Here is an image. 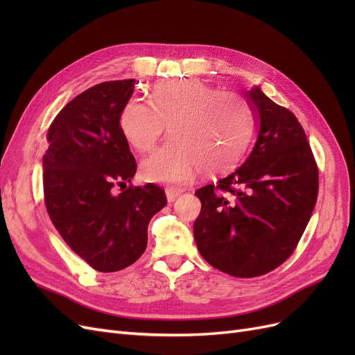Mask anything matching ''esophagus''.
<instances>
[{"mask_svg": "<svg viewBox=\"0 0 355 355\" xmlns=\"http://www.w3.org/2000/svg\"><path fill=\"white\" fill-rule=\"evenodd\" d=\"M185 189L182 188H178V187H170V188H166V196H167V201L168 202H173L180 194H184Z\"/></svg>", "mask_w": 355, "mask_h": 355, "instance_id": "obj_1", "label": "esophagus"}]
</instances>
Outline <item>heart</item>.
Wrapping results in <instances>:
<instances>
[{
    "label": "heart",
    "mask_w": 355,
    "mask_h": 355,
    "mask_svg": "<svg viewBox=\"0 0 355 355\" xmlns=\"http://www.w3.org/2000/svg\"><path fill=\"white\" fill-rule=\"evenodd\" d=\"M149 102L128 99L118 116L124 139L139 153L151 151L168 124L173 142L142 161L144 179L187 182L204 167L228 170L244 155L253 118L239 94L197 78L167 80L154 85Z\"/></svg>",
    "instance_id": "b5f03b06"
}]
</instances>
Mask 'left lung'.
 <instances>
[{
	"label": "left lung",
	"mask_w": 355,
	"mask_h": 355,
	"mask_svg": "<svg viewBox=\"0 0 355 355\" xmlns=\"http://www.w3.org/2000/svg\"><path fill=\"white\" fill-rule=\"evenodd\" d=\"M259 124L243 166L196 191L200 254L234 277L263 275L293 253L318 194V168L297 118L254 85L243 90Z\"/></svg>",
	"instance_id": "8db88e82"
}]
</instances>
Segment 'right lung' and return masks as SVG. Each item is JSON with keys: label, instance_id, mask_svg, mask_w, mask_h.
<instances>
[{"label": "right lung", "instance_id": "obj_1", "mask_svg": "<svg viewBox=\"0 0 355 355\" xmlns=\"http://www.w3.org/2000/svg\"><path fill=\"white\" fill-rule=\"evenodd\" d=\"M135 80L96 84L68 102L53 120L42 157L44 200L60 237L99 272L135 263L146 249L148 225L167 204L154 184L127 187L136 159L118 116Z\"/></svg>", "mask_w": 355, "mask_h": 355}]
</instances>
